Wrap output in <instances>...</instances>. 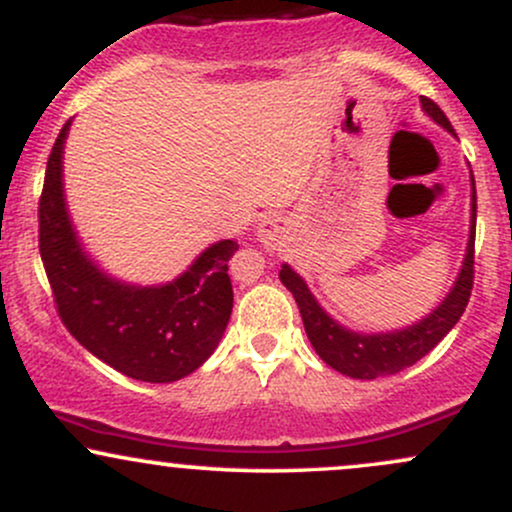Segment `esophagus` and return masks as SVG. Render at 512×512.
I'll use <instances>...</instances> for the list:
<instances>
[{
	"label": "esophagus",
	"mask_w": 512,
	"mask_h": 512,
	"mask_svg": "<svg viewBox=\"0 0 512 512\" xmlns=\"http://www.w3.org/2000/svg\"><path fill=\"white\" fill-rule=\"evenodd\" d=\"M281 236H284V221H281L276 214L264 216L260 226H257V240L264 245H276Z\"/></svg>",
	"instance_id": "1"
}]
</instances>
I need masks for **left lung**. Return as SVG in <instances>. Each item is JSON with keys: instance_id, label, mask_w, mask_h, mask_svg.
<instances>
[{"instance_id": "left-lung-1", "label": "left lung", "mask_w": 512, "mask_h": 512, "mask_svg": "<svg viewBox=\"0 0 512 512\" xmlns=\"http://www.w3.org/2000/svg\"><path fill=\"white\" fill-rule=\"evenodd\" d=\"M421 108L440 127L455 132L448 117L431 98L421 96ZM474 228H477V190H474L472 175V226H469L467 252H464L462 269L457 274L455 284H452L448 296L440 301L436 310H431L414 325L392 332L368 334L339 325L317 303V298L310 293L303 276L293 272L289 264H281L279 279L296 298L305 334H308L317 356L342 375L358 380H375L383 378V375H395L399 370L414 366L419 358H424L457 325V320H460L469 303V293H472L474 284Z\"/></svg>"}]
</instances>
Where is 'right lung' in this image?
I'll use <instances>...</instances> for the list:
<instances>
[{
	"label": "right lung",
	"mask_w": 512,
	"mask_h": 512,
	"mask_svg": "<svg viewBox=\"0 0 512 512\" xmlns=\"http://www.w3.org/2000/svg\"><path fill=\"white\" fill-rule=\"evenodd\" d=\"M62 127L40 195V257L57 313L72 337L110 368L142 383H175L219 346L233 310L228 260L236 240L209 245L187 272L158 286H137L103 272L81 245L64 199Z\"/></svg>",
	"instance_id": "1"
}]
</instances>
